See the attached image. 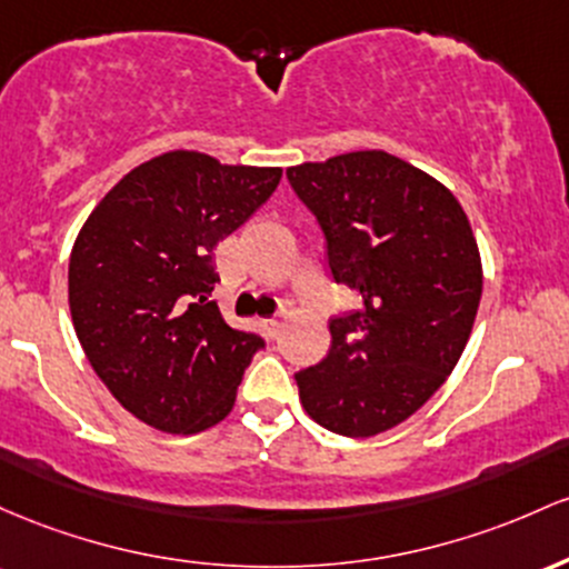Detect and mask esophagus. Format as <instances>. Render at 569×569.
<instances>
[{"instance_id": "obj_1", "label": "esophagus", "mask_w": 569, "mask_h": 569, "mask_svg": "<svg viewBox=\"0 0 569 569\" xmlns=\"http://www.w3.org/2000/svg\"><path fill=\"white\" fill-rule=\"evenodd\" d=\"M282 328H284L282 319H277V317L263 319V330H266V336H268V338H277L279 333H282Z\"/></svg>"}]
</instances>
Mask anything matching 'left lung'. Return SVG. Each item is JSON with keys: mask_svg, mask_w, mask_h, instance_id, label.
<instances>
[{"mask_svg": "<svg viewBox=\"0 0 569 569\" xmlns=\"http://www.w3.org/2000/svg\"><path fill=\"white\" fill-rule=\"evenodd\" d=\"M317 217L330 273L360 309L330 319V352L296 373L317 425L370 438L417 413L465 352L481 301V254L446 184L385 150L287 169Z\"/></svg>", "mask_w": 569, "mask_h": 569, "instance_id": "8db88e82", "label": "left lung"}]
</instances>
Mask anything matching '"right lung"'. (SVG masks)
<instances>
[{
	"mask_svg": "<svg viewBox=\"0 0 569 569\" xmlns=\"http://www.w3.org/2000/svg\"><path fill=\"white\" fill-rule=\"evenodd\" d=\"M282 180L279 166H228L171 150L131 169L74 239L69 311L88 362L139 422L174 436L231 413L263 338L209 301L214 247Z\"/></svg>",
	"mask_w": 569,
	"mask_h": 569,
	"instance_id": "1",
	"label": "right lung"
}]
</instances>
